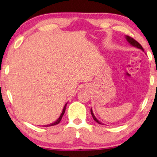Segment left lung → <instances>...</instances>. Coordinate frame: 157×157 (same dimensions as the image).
<instances>
[{
    "instance_id": "1",
    "label": "left lung",
    "mask_w": 157,
    "mask_h": 157,
    "mask_svg": "<svg viewBox=\"0 0 157 157\" xmlns=\"http://www.w3.org/2000/svg\"><path fill=\"white\" fill-rule=\"evenodd\" d=\"M125 38H126V40H127L128 43V44H129L130 45H132V46H134V47H136V48H137L141 49V51H144V48H142V46H141V45L139 44V43L136 41V40H135L134 39V38H131L130 36H125ZM91 113L92 117H93V119H94V121H96L98 124H104L102 123V122H100L97 119H96V117H95V116H94V114L93 110H92V109H91Z\"/></svg>"
}]
</instances>
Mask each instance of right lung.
I'll list each match as a JSON object with an SVG mask.
<instances>
[{
    "mask_svg": "<svg viewBox=\"0 0 157 157\" xmlns=\"http://www.w3.org/2000/svg\"><path fill=\"white\" fill-rule=\"evenodd\" d=\"M68 103H66V104H65V106H64L63 109V111H62V112L61 113V115H60V117H59V119H58L55 122H53V123L52 124H48V125H46V126H54V125H56V124H59L60 121H61V120L62 119V117H63V116L64 114V113H65V111H66V105H67Z\"/></svg>",
    "mask_w": 157,
    "mask_h": 157,
    "instance_id": "add662e5",
    "label": "right lung"
}]
</instances>
